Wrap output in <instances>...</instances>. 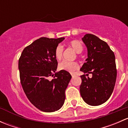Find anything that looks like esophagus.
<instances>
[{"label": "esophagus", "instance_id": "1", "mask_svg": "<svg viewBox=\"0 0 128 128\" xmlns=\"http://www.w3.org/2000/svg\"><path fill=\"white\" fill-rule=\"evenodd\" d=\"M71 74V76H72V77H74L75 76H76V74H75L74 73H71V74Z\"/></svg>", "mask_w": 128, "mask_h": 128}]
</instances>
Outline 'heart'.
Masks as SVG:
<instances>
[{"label": "heart", "instance_id": "heart-1", "mask_svg": "<svg viewBox=\"0 0 128 128\" xmlns=\"http://www.w3.org/2000/svg\"><path fill=\"white\" fill-rule=\"evenodd\" d=\"M69 46L72 48L77 53H80L83 51V46L81 42L77 40H72L68 43ZM54 56L56 59L60 60L63 56V48L60 45H58L55 49ZM59 68L60 70L72 72L78 69V65L76 62L62 60L59 64Z\"/></svg>", "mask_w": 128, "mask_h": 128}]
</instances>
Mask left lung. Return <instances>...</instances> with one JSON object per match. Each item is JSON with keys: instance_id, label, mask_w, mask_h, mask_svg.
<instances>
[{"instance_id": "obj_1", "label": "left lung", "mask_w": 128, "mask_h": 128, "mask_svg": "<svg viewBox=\"0 0 128 128\" xmlns=\"http://www.w3.org/2000/svg\"><path fill=\"white\" fill-rule=\"evenodd\" d=\"M82 40L87 48L88 58L80 69L87 74L80 76V92L86 104L100 105L109 99L115 86V56L108 44L94 34H86ZM88 73L92 74V78L86 77Z\"/></svg>"}]
</instances>
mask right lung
Instances as JSON below:
<instances>
[{
    "instance_id": "right-lung-1",
    "label": "right lung",
    "mask_w": 128,
    "mask_h": 128,
    "mask_svg": "<svg viewBox=\"0 0 128 128\" xmlns=\"http://www.w3.org/2000/svg\"><path fill=\"white\" fill-rule=\"evenodd\" d=\"M64 40L40 38L24 49L18 60L24 92L30 102L42 112L58 110L65 101L66 89L72 76L66 70L56 72L58 61L54 56L55 49ZM50 76H54V79L49 80Z\"/></svg>"
}]
</instances>
